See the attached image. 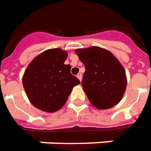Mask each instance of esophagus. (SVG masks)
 Returning a JSON list of instances; mask_svg holds the SVG:
<instances>
[{"mask_svg": "<svg viewBox=\"0 0 151 151\" xmlns=\"http://www.w3.org/2000/svg\"><path fill=\"white\" fill-rule=\"evenodd\" d=\"M77 77H78V78L80 81H82V74H81V73H78V74L77 75Z\"/></svg>", "mask_w": 151, "mask_h": 151, "instance_id": "1", "label": "esophagus"}]
</instances>
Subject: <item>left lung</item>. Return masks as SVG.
Instances as JSON below:
<instances>
[{"label":"left lung","instance_id":"8db88e82","mask_svg":"<svg viewBox=\"0 0 151 151\" xmlns=\"http://www.w3.org/2000/svg\"><path fill=\"white\" fill-rule=\"evenodd\" d=\"M75 52L85 66L82 86L89 101L100 110L118 104L127 84L126 71L118 59L97 46Z\"/></svg>","mask_w":151,"mask_h":151}]
</instances>
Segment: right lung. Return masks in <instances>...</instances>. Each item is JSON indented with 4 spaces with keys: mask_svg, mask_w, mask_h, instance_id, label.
Segmentation results:
<instances>
[{
    "mask_svg": "<svg viewBox=\"0 0 151 151\" xmlns=\"http://www.w3.org/2000/svg\"><path fill=\"white\" fill-rule=\"evenodd\" d=\"M68 53L61 49L44 51L33 59L23 75V87L29 101L47 112L58 111L65 104L73 88L80 83L64 64Z\"/></svg>",
    "mask_w": 151,
    "mask_h": 151,
    "instance_id": "obj_1",
    "label": "right lung"
}]
</instances>
